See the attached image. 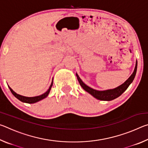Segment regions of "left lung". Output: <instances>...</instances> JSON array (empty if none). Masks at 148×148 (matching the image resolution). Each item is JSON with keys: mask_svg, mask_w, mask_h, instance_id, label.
Listing matches in <instances>:
<instances>
[{"mask_svg": "<svg viewBox=\"0 0 148 148\" xmlns=\"http://www.w3.org/2000/svg\"><path fill=\"white\" fill-rule=\"evenodd\" d=\"M136 70H137V61L136 62V66H135L134 71L133 73L130 76L128 79L127 80L126 82H124L123 84L119 87H116V88L113 89H109V90H106V91H97V90H95L91 88L89 86H87V85L85 84L82 81V79H80V77L78 76V75L76 74V76L77 80H78L80 86L82 87L85 91L88 92L89 93L92 95L95 98H96L99 100H101V101H112V100H114L115 99L117 98V97H119L123 92L125 90H126L129 85L131 84L135 77V75L136 73Z\"/></svg>", "mask_w": 148, "mask_h": 148, "instance_id": "8db88e82", "label": "left lung"}]
</instances>
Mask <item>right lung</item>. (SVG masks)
Returning a JSON list of instances; mask_svg holds the SVG:
<instances>
[{
	"mask_svg": "<svg viewBox=\"0 0 148 148\" xmlns=\"http://www.w3.org/2000/svg\"><path fill=\"white\" fill-rule=\"evenodd\" d=\"M52 86H53V82H51V86H50L49 89L47 90V91L46 92H45V93L42 94L41 95H40V96L34 97H27L22 96V95H20L17 94L16 92H14L13 90H12L10 87H9V89L11 91L12 93L13 94L17 99H19L20 101H21V102H25V103L32 104V103H35V102L41 101V100L44 99V98H46V97L47 96V95H48L49 92L50 91V90H51V88Z\"/></svg>",
	"mask_w": 148,
	"mask_h": 148,
	"instance_id": "1",
	"label": "right lung"
}]
</instances>
